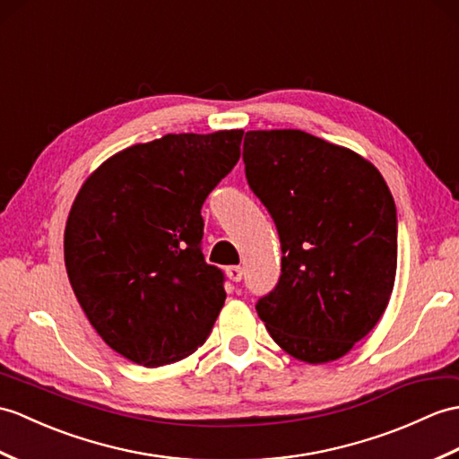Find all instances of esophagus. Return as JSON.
Here are the masks:
<instances>
[{"instance_id": "1", "label": "esophagus", "mask_w": 459, "mask_h": 459, "mask_svg": "<svg viewBox=\"0 0 459 459\" xmlns=\"http://www.w3.org/2000/svg\"><path fill=\"white\" fill-rule=\"evenodd\" d=\"M227 275H229L230 281H240L242 275H244V270L240 268V265H229Z\"/></svg>"}]
</instances>
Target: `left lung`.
<instances>
[{"label":"left lung","instance_id":"1","mask_svg":"<svg viewBox=\"0 0 459 459\" xmlns=\"http://www.w3.org/2000/svg\"><path fill=\"white\" fill-rule=\"evenodd\" d=\"M244 172L281 242L255 311L308 364L342 358L377 325L395 283L397 207L368 160L297 129L250 131Z\"/></svg>","mask_w":459,"mask_h":459}]
</instances>
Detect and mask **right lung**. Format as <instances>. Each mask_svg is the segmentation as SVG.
Segmentation results:
<instances>
[{
    "mask_svg": "<svg viewBox=\"0 0 459 459\" xmlns=\"http://www.w3.org/2000/svg\"><path fill=\"white\" fill-rule=\"evenodd\" d=\"M244 131L166 134L103 162L82 186L64 262L105 344L146 368L189 356L225 303V273L205 262L204 207L240 158Z\"/></svg>",
    "mask_w": 459,
    "mask_h": 459,
    "instance_id": "add662e5",
    "label": "right lung"
}]
</instances>
